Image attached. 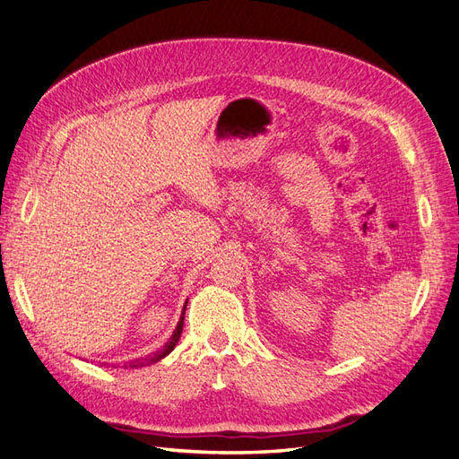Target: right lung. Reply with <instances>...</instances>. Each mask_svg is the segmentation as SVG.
<instances>
[{
	"mask_svg": "<svg viewBox=\"0 0 459 459\" xmlns=\"http://www.w3.org/2000/svg\"><path fill=\"white\" fill-rule=\"evenodd\" d=\"M186 307H187V302H186ZM186 307H184V314H186ZM184 314H182V317H179V322H178V325H176V331L172 333L170 341L164 344L162 351H159L155 356L145 358V359H132V362H128V366H124V368H142V366H145V364H149V362H151V364H152V362H159V359H162L164 356H169V354L174 351V346L178 344L179 335H182V331H184Z\"/></svg>",
	"mask_w": 459,
	"mask_h": 459,
	"instance_id": "1",
	"label": "right lung"
}]
</instances>
